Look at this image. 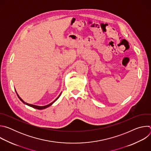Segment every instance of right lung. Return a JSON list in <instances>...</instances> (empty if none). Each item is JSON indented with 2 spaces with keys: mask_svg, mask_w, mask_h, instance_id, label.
<instances>
[{
  "mask_svg": "<svg viewBox=\"0 0 151 151\" xmlns=\"http://www.w3.org/2000/svg\"><path fill=\"white\" fill-rule=\"evenodd\" d=\"M15 92H16V93H17V96H18V97L19 98V99L22 101L24 104H27V106H30V107H33V108H35V109H39V110H41V109H46V108H47V107H48L49 106H51L58 98H59V97L60 96V95H61V93H60V94L58 96V97L54 100V101H53L52 103H50L49 104H47V105H46V106H37V105H35V104H29V103H26V102H25L23 99H21V98L19 96V95L17 94V91H16V90H15Z\"/></svg>",
  "mask_w": 151,
  "mask_h": 151,
  "instance_id": "obj_1",
  "label": "right lung"
}]
</instances>
